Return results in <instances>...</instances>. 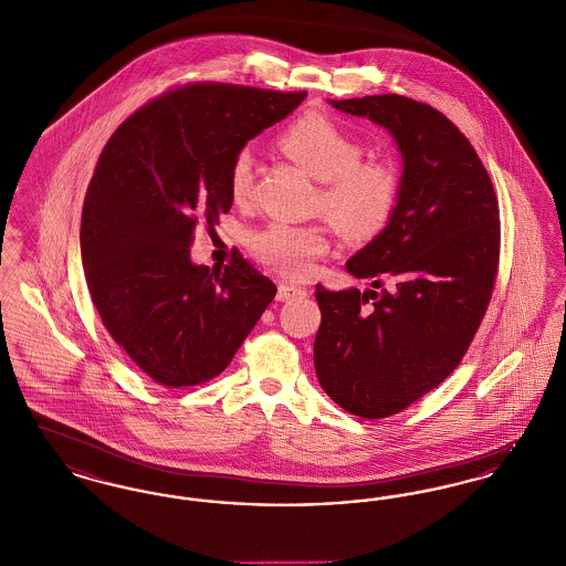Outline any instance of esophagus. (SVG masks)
I'll use <instances>...</instances> for the list:
<instances>
[{
    "mask_svg": "<svg viewBox=\"0 0 566 566\" xmlns=\"http://www.w3.org/2000/svg\"><path fill=\"white\" fill-rule=\"evenodd\" d=\"M301 295H305L303 289H295V286H289V284L277 286V301H291V298Z\"/></svg>",
    "mask_w": 566,
    "mask_h": 566,
    "instance_id": "34e87169",
    "label": "esophagus"
}]
</instances>
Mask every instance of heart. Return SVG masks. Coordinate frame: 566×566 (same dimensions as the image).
Wrapping results in <instances>:
<instances>
[{
	"mask_svg": "<svg viewBox=\"0 0 566 566\" xmlns=\"http://www.w3.org/2000/svg\"><path fill=\"white\" fill-rule=\"evenodd\" d=\"M280 148L323 182L318 208L342 231L374 235L395 214L401 197V176L392 163L360 161V142L321 112H307L280 135ZM254 159L238 153L229 174V190L235 201L252 189ZM326 235L318 227L271 222L252 233L250 250L286 277L301 280L314 270L326 252Z\"/></svg>",
	"mask_w": 566,
	"mask_h": 566,
	"instance_id": "obj_1",
	"label": "heart"
}]
</instances>
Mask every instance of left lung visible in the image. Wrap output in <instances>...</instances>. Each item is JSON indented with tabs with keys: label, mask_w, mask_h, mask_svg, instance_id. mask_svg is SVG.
Segmentation results:
<instances>
[{
	"label": "left lung",
	"mask_w": 566,
	"mask_h": 566,
	"mask_svg": "<svg viewBox=\"0 0 566 566\" xmlns=\"http://www.w3.org/2000/svg\"><path fill=\"white\" fill-rule=\"evenodd\" d=\"M328 104L384 127L403 159L395 214L346 263L371 289L316 286L318 381L339 407L376 420L439 386L475 337L499 268V201L478 153L439 109L395 93Z\"/></svg>",
	"instance_id": "8db88e82"
}]
</instances>
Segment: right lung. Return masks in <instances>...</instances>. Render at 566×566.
<instances>
[{
  "mask_svg": "<svg viewBox=\"0 0 566 566\" xmlns=\"http://www.w3.org/2000/svg\"><path fill=\"white\" fill-rule=\"evenodd\" d=\"M307 97L189 84L134 112L108 139L84 197L81 252L112 339L167 388L220 376L275 296L245 259L195 265L190 243L231 210L243 146Z\"/></svg>",
  "mask_w": 566,
  "mask_h": 566,
  "instance_id": "obj_1",
  "label": "right lung"
}]
</instances>
